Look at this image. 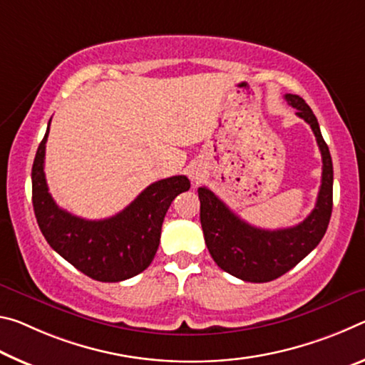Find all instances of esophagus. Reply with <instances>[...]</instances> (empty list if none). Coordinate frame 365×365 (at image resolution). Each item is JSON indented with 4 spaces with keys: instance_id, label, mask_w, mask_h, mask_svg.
<instances>
[{
    "instance_id": "esophagus-1",
    "label": "esophagus",
    "mask_w": 365,
    "mask_h": 365,
    "mask_svg": "<svg viewBox=\"0 0 365 365\" xmlns=\"http://www.w3.org/2000/svg\"><path fill=\"white\" fill-rule=\"evenodd\" d=\"M189 176H190V179H192V181H200L202 173H200L199 168H192L189 171Z\"/></svg>"
}]
</instances>
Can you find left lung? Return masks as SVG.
<instances>
[{
    "label": "left lung",
    "mask_w": 365,
    "mask_h": 365,
    "mask_svg": "<svg viewBox=\"0 0 365 365\" xmlns=\"http://www.w3.org/2000/svg\"><path fill=\"white\" fill-rule=\"evenodd\" d=\"M284 98L296 115L312 128L322 153V184L317 204L309 217L292 228L262 230L231 212L210 189L199 187L200 223L212 259L222 270L242 282L267 283L296 267L319 246L328 228L333 208V163L322 137L319 121L299 95Z\"/></svg>",
    "instance_id": "left-lung-1"
}]
</instances>
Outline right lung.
<instances>
[{"label": "right lung", "instance_id": "right-lung-1", "mask_svg": "<svg viewBox=\"0 0 365 365\" xmlns=\"http://www.w3.org/2000/svg\"><path fill=\"white\" fill-rule=\"evenodd\" d=\"M50 123L32 166V204L41 235L63 259L97 282L135 277L152 264L165 215L175 197L189 190V179L171 176L150 184L111 218L76 217L59 208L48 192L43 163Z\"/></svg>", "mask_w": 365, "mask_h": 365}]
</instances>
